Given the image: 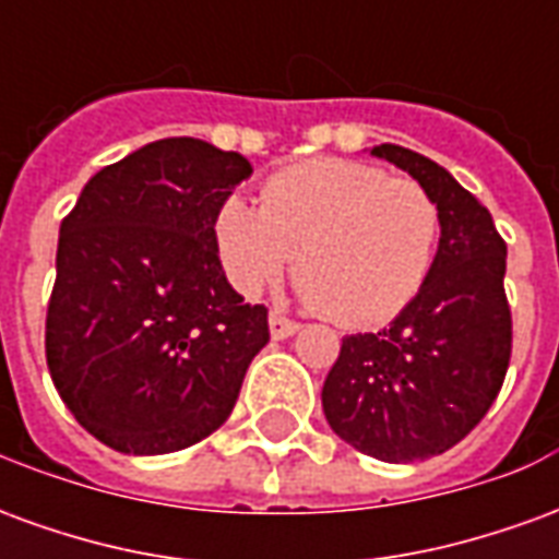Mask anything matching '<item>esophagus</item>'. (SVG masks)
I'll list each match as a JSON object with an SVG mask.
<instances>
[{
	"label": "esophagus",
	"instance_id": "1",
	"mask_svg": "<svg viewBox=\"0 0 559 559\" xmlns=\"http://www.w3.org/2000/svg\"><path fill=\"white\" fill-rule=\"evenodd\" d=\"M269 332H272V338L275 341H284L299 332V323L290 320L287 314H281V311H272V314H269Z\"/></svg>",
	"mask_w": 559,
	"mask_h": 559
}]
</instances>
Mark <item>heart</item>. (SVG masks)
I'll return each instance as SVG.
<instances>
[{"instance_id":"1","label":"heart","mask_w":559,"mask_h":559,"mask_svg":"<svg viewBox=\"0 0 559 559\" xmlns=\"http://www.w3.org/2000/svg\"><path fill=\"white\" fill-rule=\"evenodd\" d=\"M443 218L416 179L347 158H314L269 176L260 206L233 194L215 212L221 266L260 293L296 254V284L344 329L380 326L419 296Z\"/></svg>"}]
</instances>
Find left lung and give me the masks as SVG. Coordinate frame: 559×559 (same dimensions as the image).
Returning <instances> with one entry per match:
<instances>
[{"label": "left lung", "mask_w": 559, "mask_h": 559, "mask_svg": "<svg viewBox=\"0 0 559 559\" xmlns=\"http://www.w3.org/2000/svg\"><path fill=\"white\" fill-rule=\"evenodd\" d=\"M371 155L431 191L443 233L425 287L392 326L341 341L323 413L365 455L411 464L461 443L503 386L512 356L506 242L491 212L440 164L395 143Z\"/></svg>", "instance_id": "1"}]
</instances>
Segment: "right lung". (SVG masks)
<instances>
[{"label": "right lung", "instance_id": "add662e5", "mask_svg": "<svg viewBox=\"0 0 559 559\" xmlns=\"http://www.w3.org/2000/svg\"><path fill=\"white\" fill-rule=\"evenodd\" d=\"M248 176L239 152L155 140L95 173L62 218L47 368L116 452L167 455L218 431L266 347V305L233 290L215 248V212Z\"/></svg>", "mask_w": 559, "mask_h": 559}]
</instances>
